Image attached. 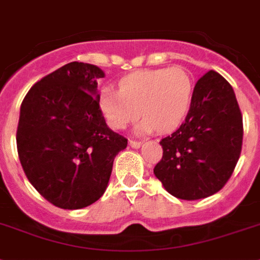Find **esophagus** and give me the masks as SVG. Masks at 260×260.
Instances as JSON below:
<instances>
[{
  "label": "esophagus",
  "instance_id": "obj_1",
  "mask_svg": "<svg viewBox=\"0 0 260 260\" xmlns=\"http://www.w3.org/2000/svg\"><path fill=\"white\" fill-rule=\"evenodd\" d=\"M128 145H129L131 148H135V149H137V148H140L141 145H143V143H141V141L129 140V141H128Z\"/></svg>",
  "mask_w": 260,
  "mask_h": 260
}]
</instances>
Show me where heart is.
Listing matches in <instances>:
<instances>
[{
    "label": "heart",
    "instance_id": "b5f03b06",
    "mask_svg": "<svg viewBox=\"0 0 260 260\" xmlns=\"http://www.w3.org/2000/svg\"><path fill=\"white\" fill-rule=\"evenodd\" d=\"M193 92V79L182 67L143 70L120 80L119 91L102 89L99 108L113 129H124L143 115L136 134H168L186 117Z\"/></svg>",
    "mask_w": 260,
    "mask_h": 260
}]
</instances>
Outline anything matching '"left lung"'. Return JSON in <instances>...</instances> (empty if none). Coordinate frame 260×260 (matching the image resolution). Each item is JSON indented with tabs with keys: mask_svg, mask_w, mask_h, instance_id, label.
I'll return each instance as SVG.
<instances>
[{
	"mask_svg": "<svg viewBox=\"0 0 260 260\" xmlns=\"http://www.w3.org/2000/svg\"><path fill=\"white\" fill-rule=\"evenodd\" d=\"M243 123L234 89L215 71L194 87L186 119L160 141L162 158L153 169L168 193L181 200L219 191L234 172L242 150Z\"/></svg>",
	"mask_w": 260,
	"mask_h": 260,
	"instance_id": "left-lung-1",
	"label": "left lung"
}]
</instances>
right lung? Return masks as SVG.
Instances as JSON below:
<instances>
[{
	"label": "right lung",
	"instance_id": "right-lung-1",
	"mask_svg": "<svg viewBox=\"0 0 260 260\" xmlns=\"http://www.w3.org/2000/svg\"><path fill=\"white\" fill-rule=\"evenodd\" d=\"M106 74L71 62L36 83L23 99L17 149L30 184L60 209L86 208L108 186L126 139L106 124L98 80Z\"/></svg>",
	"mask_w": 260,
	"mask_h": 260
}]
</instances>
